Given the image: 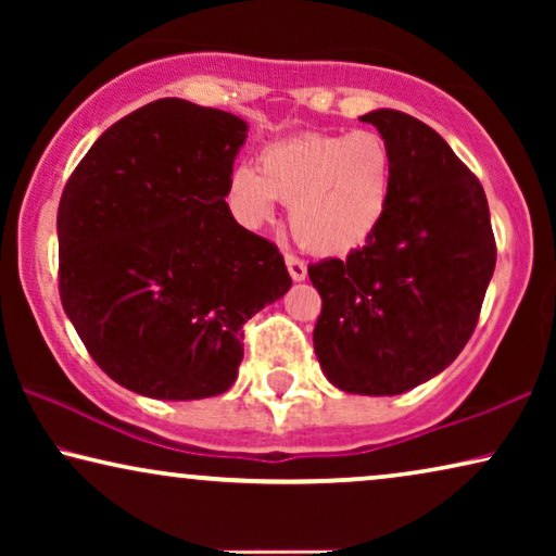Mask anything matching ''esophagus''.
Masks as SVG:
<instances>
[{
    "label": "esophagus",
    "mask_w": 556,
    "mask_h": 556,
    "mask_svg": "<svg viewBox=\"0 0 556 556\" xmlns=\"http://www.w3.org/2000/svg\"><path fill=\"white\" fill-rule=\"evenodd\" d=\"M286 265H288V276H291L295 283L306 280V276H308L306 263L299 261V257H293V255H286Z\"/></svg>",
    "instance_id": "34e87169"
}]
</instances>
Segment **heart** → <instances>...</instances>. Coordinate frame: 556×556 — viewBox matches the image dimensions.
<instances>
[{"instance_id": "heart-1", "label": "heart", "mask_w": 556, "mask_h": 556, "mask_svg": "<svg viewBox=\"0 0 556 556\" xmlns=\"http://www.w3.org/2000/svg\"><path fill=\"white\" fill-rule=\"evenodd\" d=\"M394 200V156L377 131H311L270 143L227 181V204L248 230L291 204L295 240L318 255H352L384 225Z\"/></svg>"}]
</instances>
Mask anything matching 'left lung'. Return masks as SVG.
<instances>
[{
  "instance_id": "left-lung-1",
  "label": "left lung",
  "mask_w": 556,
  "mask_h": 556,
  "mask_svg": "<svg viewBox=\"0 0 556 556\" xmlns=\"http://www.w3.org/2000/svg\"><path fill=\"white\" fill-rule=\"evenodd\" d=\"M359 121L390 143L394 200L362 250L308 265L324 301L314 349L337 390L392 397L438 377L468 344L496 242L481 181L443 136L394 109Z\"/></svg>"
}]
</instances>
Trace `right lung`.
<instances>
[{
    "mask_svg": "<svg viewBox=\"0 0 556 556\" xmlns=\"http://www.w3.org/2000/svg\"><path fill=\"white\" fill-rule=\"evenodd\" d=\"M245 139L232 113L162 98L113 124L65 185L60 301L98 367L143 397L230 390L242 324L291 288L278 248L225 202Z\"/></svg>",
    "mask_w": 556,
    "mask_h": 556,
    "instance_id": "1",
    "label": "right lung"
}]
</instances>
